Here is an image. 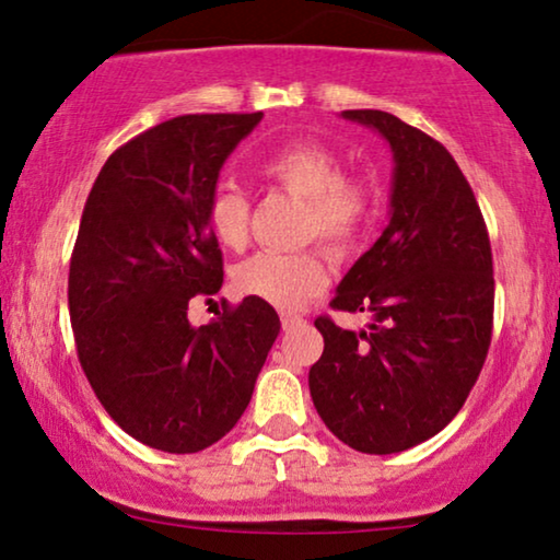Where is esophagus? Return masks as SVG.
<instances>
[{"label":"esophagus","instance_id":"1","mask_svg":"<svg viewBox=\"0 0 560 560\" xmlns=\"http://www.w3.org/2000/svg\"><path fill=\"white\" fill-rule=\"evenodd\" d=\"M280 324H282V331H293V328H298V326L303 324V318L301 316H293V313H282Z\"/></svg>","mask_w":560,"mask_h":560}]
</instances>
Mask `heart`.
Instances as JSON below:
<instances>
[{"mask_svg": "<svg viewBox=\"0 0 560 560\" xmlns=\"http://www.w3.org/2000/svg\"><path fill=\"white\" fill-rule=\"evenodd\" d=\"M259 178L305 201L303 236H318L328 249L347 252L362 240L374 217L370 183L343 175L341 158L316 140H295L267 152ZM209 226L229 249L244 247L249 234V201L234 188L219 190L209 203ZM328 282L318 249L257 252L236 265L234 288L282 311L303 308Z\"/></svg>", "mask_w": 560, "mask_h": 560, "instance_id": "1", "label": "heart"}]
</instances>
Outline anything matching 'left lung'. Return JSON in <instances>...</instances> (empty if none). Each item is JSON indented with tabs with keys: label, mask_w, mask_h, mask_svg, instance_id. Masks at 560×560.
I'll return each mask as SVG.
<instances>
[{
	"label": "left lung",
	"mask_w": 560,
	"mask_h": 560,
	"mask_svg": "<svg viewBox=\"0 0 560 560\" xmlns=\"http://www.w3.org/2000/svg\"><path fill=\"white\" fill-rule=\"evenodd\" d=\"M393 150L389 224L336 288V311L370 313L362 331L316 318L324 354L313 405L362 454H400L443 431L469 397L492 341V247L451 152L395 114L341 112Z\"/></svg>",
	"instance_id": "obj_1"
}]
</instances>
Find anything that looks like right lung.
Wrapping results in <instances>:
<instances>
[{
    "label": "right lung",
    "mask_w": 560,
    "mask_h": 560,
    "mask_svg": "<svg viewBox=\"0 0 560 560\" xmlns=\"http://www.w3.org/2000/svg\"><path fill=\"white\" fill-rule=\"evenodd\" d=\"M259 119H167L112 152L83 206L68 275L81 366L114 423L165 454H196L232 431L280 334L257 298L206 326L188 320L190 298L224 282L209 203Z\"/></svg>",
    "instance_id": "1"
}]
</instances>
